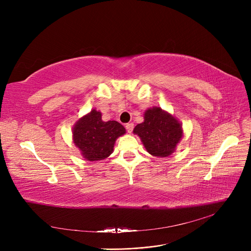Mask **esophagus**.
Returning a JSON list of instances; mask_svg holds the SVG:
<instances>
[{"instance_id": "1", "label": "esophagus", "mask_w": 251, "mask_h": 251, "mask_svg": "<svg viewBox=\"0 0 251 251\" xmlns=\"http://www.w3.org/2000/svg\"><path fill=\"white\" fill-rule=\"evenodd\" d=\"M126 131H127L128 133H132L133 128H134V125H133L132 123H130V124H126Z\"/></svg>"}]
</instances>
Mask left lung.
Segmentation results:
<instances>
[{"label": "left lung", "mask_w": 251, "mask_h": 251, "mask_svg": "<svg viewBox=\"0 0 251 251\" xmlns=\"http://www.w3.org/2000/svg\"><path fill=\"white\" fill-rule=\"evenodd\" d=\"M148 153L155 157H168L174 153L183 136L182 126L170 113L154 107L144 113V121L135 126Z\"/></svg>", "instance_id": "obj_1"}]
</instances>
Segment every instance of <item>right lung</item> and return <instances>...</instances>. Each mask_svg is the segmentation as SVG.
Masks as SVG:
<instances>
[{"mask_svg": "<svg viewBox=\"0 0 251 251\" xmlns=\"http://www.w3.org/2000/svg\"><path fill=\"white\" fill-rule=\"evenodd\" d=\"M72 134L82 157L89 161H98L113 153L116 139L126 134V128L115 120L103 121L101 113L94 109L76 121Z\"/></svg>", "mask_w": 251, "mask_h": 251, "instance_id": "add662e5", "label": "right lung"}]
</instances>
